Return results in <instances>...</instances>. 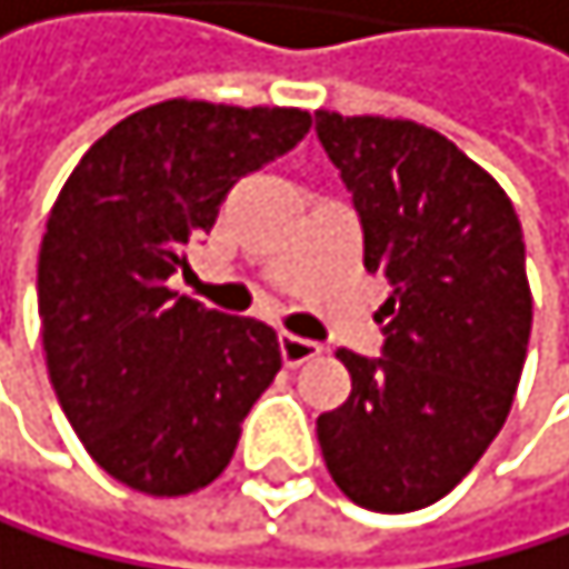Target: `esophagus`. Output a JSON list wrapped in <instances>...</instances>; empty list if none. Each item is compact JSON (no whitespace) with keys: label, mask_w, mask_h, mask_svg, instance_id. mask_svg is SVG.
Wrapping results in <instances>:
<instances>
[{"label":"esophagus","mask_w":569,"mask_h":569,"mask_svg":"<svg viewBox=\"0 0 569 569\" xmlns=\"http://www.w3.org/2000/svg\"><path fill=\"white\" fill-rule=\"evenodd\" d=\"M322 347L316 340H306V337H295V333H281V358L288 368H299L306 361H312Z\"/></svg>","instance_id":"obj_1"}]
</instances>
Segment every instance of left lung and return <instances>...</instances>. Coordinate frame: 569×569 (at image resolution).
<instances>
[{
  "mask_svg": "<svg viewBox=\"0 0 569 569\" xmlns=\"http://www.w3.org/2000/svg\"><path fill=\"white\" fill-rule=\"evenodd\" d=\"M351 190L368 274L389 281L382 358L340 347L351 396L319 413L333 483L382 515L441 500L505 428L532 333L521 222L500 183L445 134L316 113Z\"/></svg>",
  "mask_w": 569,
  "mask_h": 569,
  "instance_id": "1",
  "label": "left lung"
}]
</instances>
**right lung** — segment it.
<instances>
[{"mask_svg":"<svg viewBox=\"0 0 569 569\" xmlns=\"http://www.w3.org/2000/svg\"><path fill=\"white\" fill-rule=\"evenodd\" d=\"M299 107L166 100L113 124L64 180L37 260L58 403L113 480L152 497L208 487L281 368L278 333L166 288L239 177L284 156Z\"/></svg>","mask_w":569,"mask_h":569,"instance_id":"right-lung-1","label":"right lung"}]
</instances>
